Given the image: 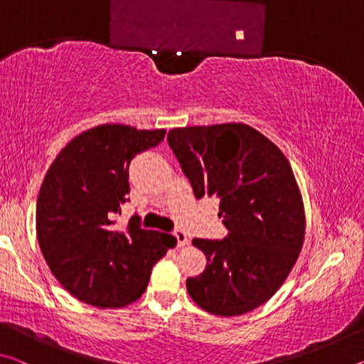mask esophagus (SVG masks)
<instances>
[{
    "instance_id": "34e87169",
    "label": "esophagus",
    "mask_w": 364,
    "mask_h": 364,
    "mask_svg": "<svg viewBox=\"0 0 364 364\" xmlns=\"http://www.w3.org/2000/svg\"><path fill=\"white\" fill-rule=\"evenodd\" d=\"M175 237H176V245L178 247H184V245H188L189 244V239H188V236H186V232H183V231H175Z\"/></svg>"
}]
</instances>
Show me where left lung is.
Here are the masks:
<instances>
[{
  "mask_svg": "<svg viewBox=\"0 0 364 364\" xmlns=\"http://www.w3.org/2000/svg\"><path fill=\"white\" fill-rule=\"evenodd\" d=\"M197 199L215 196L223 239H193L207 267L186 287L197 305L237 316L273 297L291 273L305 237L304 202L291 164L268 138L244 123L168 132Z\"/></svg>",
  "mask_w": 364,
  "mask_h": 364,
  "instance_id": "1",
  "label": "left lung"
}]
</instances>
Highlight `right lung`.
I'll return each instance as SVG.
<instances>
[{
  "instance_id": "1",
  "label": "right lung",
  "mask_w": 364,
  "mask_h": 364,
  "mask_svg": "<svg viewBox=\"0 0 364 364\" xmlns=\"http://www.w3.org/2000/svg\"><path fill=\"white\" fill-rule=\"evenodd\" d=\"M165 130L101 125L78 134L54 160L36 200V236L56 279L73 297L100 308L138 300L152 267L173 236L130 220L115 230L130 193L128 167L136 154L156 147Z\"/></svg>"
}]
</instances>
